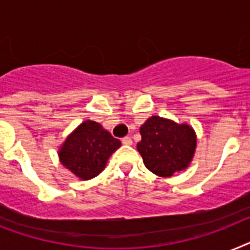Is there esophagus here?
I'll return each mask as SVG.
<instances>
[{
  "instance_id": "1",
  "label": "esophagus",
  "mask_w": 250,
  "mask_h": 250,
  "mask_svg": "<svg viewBox=\"0 0 250 250\" xmlns=\"http://www.w3.org/2000/svg\"><path fill=\"white\" fill-rule=\"evenodd\" d=\"M121 142H123L124 146H131V144H133V140H131V138L130 137L123 138V140H121Z\"/></svg>"
}]
</instances>
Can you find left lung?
I'll list each match as a JSON object with an SVG mask.
<instances>
[{
	"instance_id": "obj_1",
	"label": "left lung",
	"mask_w": 250,
	"mask_h": 250,
	"mask_svg": "<svg viewBox=\"0 0 250 250\" xmlns=\"http://www.w3.org/2000/svg\"><path fill=\"white\" fill-rule=\"evenodd\" d=\"M140 135L138 152L148 170L158 176L170 177L185 170L194 157L197 137L188 124L152 116L140 126Z\"/></svg>"
}]
</instances>
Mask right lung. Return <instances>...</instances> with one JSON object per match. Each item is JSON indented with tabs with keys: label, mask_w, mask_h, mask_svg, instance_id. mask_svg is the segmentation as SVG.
Listing matches in <instances>:
<instances>
[{
	"label": "right lung",
	"mask_w": 250,
	"mask_h": 250,
	"mask_svg": "<svg viewBox=\"0 0 250 250\" xmlns=\"http://www.w3.org/2000/svg\"><path fill=\"white\" fill-rule=\"evenodd\" d=\"M121 146L96 121L86 120L66 138L59 150L61 164L82 180L100 175L111 154Z\"/></svg>",
	"instance_id": "obj_1"
}]
</instances>
